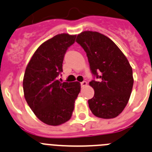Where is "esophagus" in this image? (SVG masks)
<instances>
[{
    "label": "esophagus",
    "mask_w": 152,
    "mask_h": 152,
    "mask_svg": "<svg viewBox=\"0 0 152 152\" xmlns=\"http://www.w3.org/2000/svg\"><path fill=\"white\" fill-rule=\"evenodd\" d=\"M80 85H81V88H84V87L88 85V82L87 81H83V82L80 83Z\"/></svg>",
    "instance_id": "esophagus-1"
}]
</instances>
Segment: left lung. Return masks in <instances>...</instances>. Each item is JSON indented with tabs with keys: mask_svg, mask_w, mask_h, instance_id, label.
Wrapping results in <instances>:
<instances>
[{
	"mask_svg": "<svg viewBox=\"0 0 152 152\" xmlns=\"http://www.w3.org/2000/svg\"><path fill=\"white\" fill-rule=\"evenodd\" d=\"M76 42L87 53L94 90L88 100L92 113L103 119L115 118L128 103L133 86L132 68L122 51L107 36L84 31Z\"/></svg>",
	"mask_w": 152,
	"mask_h": 152,
	"instance_id": "1",
	"label": "left lung"
}]
</instances>
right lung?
<instances>
[{
  "mask_svg": "<svg viewBox=\"0 0 152 152\" xmlns=\"http://www.w3.org/2000/svg\"><path fill=\"white\" fill-rule=\"evenodd\" d=\"M76 36L61 33L47 40L36 49L26 66L23 87L28 105L42 122L58 126L72 117L80 84L61 83L57 77L62 72L67 49Z\"/></svg>",
  "mask_w": 152,
  "mask_h": 152,
  "instance_id": "add662e5",
  "label": "right lung"
}]
</instances>
